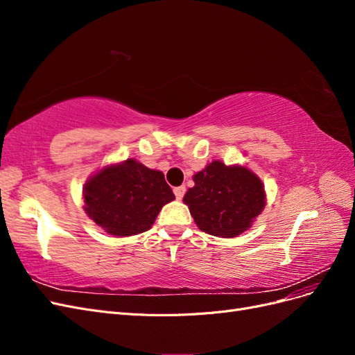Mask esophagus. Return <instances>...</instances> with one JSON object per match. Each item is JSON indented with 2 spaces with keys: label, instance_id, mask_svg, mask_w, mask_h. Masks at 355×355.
Masks as SVG:
<instances>
[{
  "label": "esophagus",
  "instance_id": "esophagus-1",
  "mask_svg": "<svg viewBox=\"0 0 355 355\" xmlns=\"http://www.w3.org/2000/svg\"><path fill=\"white\" fill-rule=\"evenodd\" d=\"M185 187H176L175 189H173V192H175V197H176V200H182L184 198V196H185Z\"/></svg>",
  "mask_w": 355,
  "mask_h": 355
}]
</instances>
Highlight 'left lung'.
<instances>
[{"label": "left lung", "mask_w": 355, "mask_h": 355, "mask_svg": "<svg viewBox=\"0 0 355 355\" xmlns=\"http://www.w3.org/2000/svg\"><path fill=\"white\" fill-rule=\"evenodd\" d=\"M185 204L198 228L222 239L237 237L252 227L265 206L263 185L250 170L213 161L194 176Z\"/></svg>", "instance_id": "8db88e82"}]
</instances>
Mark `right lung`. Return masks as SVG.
Instances as JSON below:
<instances>
[{
	"label": "right lung",
	"instance_id": "obj_1",
	"mask_svg": "<svg viewBox=\"0 0 355 355\" xmlns=\"http://www.w3.org/2000/svg\"><path fill=\"white\" fill-rule=\"evenodd\" d=\"M173 200L164 175L135 159L101 170L84 188L89 218L116 237L148 231L161 207Z\"/></svg>",
	"mask_w": 355,
	"mask_h": 355
}]
</instances>
